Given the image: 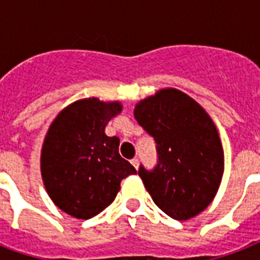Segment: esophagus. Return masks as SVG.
Instances as JSON below:
<instances>
[{"instance_id":"34e87169","label":"esophagus","mask_w":260,"mask_h":260,"mask_svg":"<svg viewBox=\"0 0 260 260\" xmlns=\"http://www.w3.org/2000/svg\"><path fill=\"white\" fill-rule=\"evenodd\" d=\"M131 165H132V166H134L135 169L138 170V169H139V159H138V158L131 159Z\"/></svg>"}]
</instances>
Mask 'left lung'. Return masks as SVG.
Here are the masks:
<instances>
[{"label":"left lung","mask_w":260,"mask_h":260,"mask_svg":"<svg viewBox=\"0 0 260 260\" xmlns=\"http://www.w3.org/2000/svg\"><path fill=\"white\" fill-rule=\"evenodd\" d=\"M135 118L156 142L158 165L139 169L154 202L167 216L189 220L213 201L224 173L214 122L181 90L162 89L135 106Z\"/></svg>","instance_id":"8db88e82"}]
</instances>
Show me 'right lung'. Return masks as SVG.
Masks as SVG:
<instances>
[{
	"label": "right lung",
	"mask_w": 260,
	"mask_h": 260,
	"mask_svg": "<svg viewBox=\"0 0 260 260\" xmlns=\"http://www.w3.org/2000/svg\"><path fill=\"white\" fill-rule=\"evenodd\" d=\"M121 102L79 100L56 116L42 148L40 169L50 198L59 209L87 220L114 201L120 183L135 167L118 154L120 139L105 135Z\"/></svg>",
	"instance_id": "obj_1"
}]
</instances>
